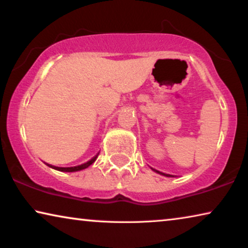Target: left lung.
<instances>
[{"mask_svg": "<svg viewBox=\"0 0 248 248\" xmlns=\"http://www.w3.org/2000/svg\"><path fill=\"white\" fill-rule=\"evenodd\" d=\"M155 171H157V172H159V174L164 175V176H168V177H169V176H170V175H168V174H164V172H160V171H158V170H155Z\"/></svg>", "mask_w": 248, "mask_h": 248, "instance_id": "left-lung-1", "label": "left lung"}]
</instances>
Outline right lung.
I'll use <instances>...</instances> for the list:
<instances>
[{"instance_id":"right-lung-1","label":"right lung","mask_w":248,"mask_h":248,"mask_svg":"<svg viewBox=\"0 0 248 248\" xmlns=\"http://www.w3.org/2000/svg\"><path fill=\"white\" fill-rule=\"evenodd\" d=\"M98 155H99V154H98ZM98 155H94V157L93 159H90L89 161L84 162V164H82V165L76 166V167H65V168H64V167H55V166H52V165H48V166H49V167L54 168V169H56V170H60V171H78V170H81V169L89 167L91 164H93L94 160H96L97 157H98Z\"/></svg>"}]
</instances>
